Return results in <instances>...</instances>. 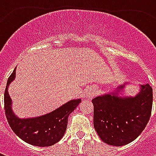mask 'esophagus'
Returning <instances> with one entry per match:
<instances>
[{
    "label": "esophagus",
    "mask_w": 156,
    "mask_h": 156,
    "mask_svg": "<svg viewBox=\"0 0 156 156\" xmlns=\"http://www.w3.org/2000/svg\"><path fill=\"white\" fill-rule=\"evenodd\" d=\"M95 95H96V91H95L94 89H93V88H90V89L86 93V98H92L93 97H94Z\"/></svg>",
    "instance_id": "esophagus-1"
}]
</instances>
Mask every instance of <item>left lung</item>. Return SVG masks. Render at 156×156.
I'll list each match as a JSON object with an SVG mask.
<instances>
[{
	"instance_id": "left-lung-1",
	"label": "left lung",
	"mask_w": 156,
	"mask_h": 156,
	"mask_svg": "<svg viewBox=\"0 0 156 156\" xmlns=\"http://www.w3.org/2000/svg\"><path fill=\"white\" fill-rule=\"evenodd\" d=\"M124 86L92 100L95 130L105 143L114 146L134 141L146 127L152 110L153 91L150 84L140 85L134 97L119 96Z\"/></svg>"
}]
</instances>
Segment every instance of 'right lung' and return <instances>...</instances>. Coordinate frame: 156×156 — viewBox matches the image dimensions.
Here are the masks:
<instances>
[{"label": "right lung", "instance_id": "1", "mask_svg": "<svg viewBox=\"0 0 156 156\" xmlns=\"http://www.w3.org/2000/svg\"><path fill=\"white\" fill-rule=\"evenodd\" d=\"M16 78V68L8 78L5 94L4 108L9 125L20 139L32 145L46 147L58 143L64 135L68 118L81 103V99H73L51 113L38 117L20 119L13 113L12 98L8 87Z\"/></svg>", "mask_w": 156, "mask_h": 156}]
</instances>
